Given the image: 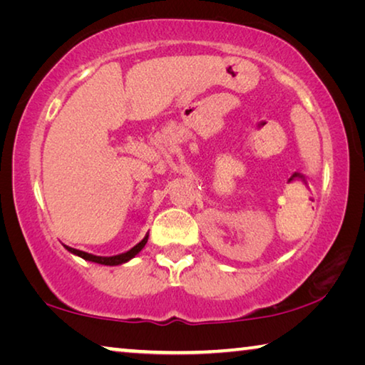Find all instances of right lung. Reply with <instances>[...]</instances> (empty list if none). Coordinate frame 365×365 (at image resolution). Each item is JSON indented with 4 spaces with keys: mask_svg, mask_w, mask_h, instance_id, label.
Listing matches in <instances>:
<instances>
[{
    "mask_svg": "<svg viewBox=\"0 0 365 365\" xmlns=\"http://www.w3.org/2000/svg\"><path fill=\"white\" fill-rule=\"evenodd\" d=\"M148 243V233L145 235V238L141 240L140 243H137L133 246L132 250H128L125 252H120V255H115V256H95V255H90V252H85V251H80L76 248H71V246H66V250L72 252V255H76L78 257L85 259V261H90V262H96V264H103V265H120V264H125L133 259L135 256L138 255V252L145 248V245Z\"/></svg>",
    "mask_w": 365,
    "mask_h": 365,
    "instance_id": "add662e5",
    "label": "right lung"
}]
</instances>
